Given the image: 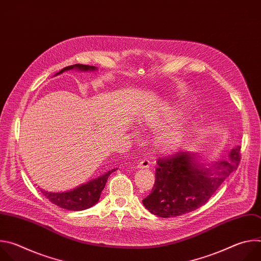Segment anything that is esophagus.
I'll return each instance as SVG.
<instances>
[{
  "instance_id": "obj_1",
  "label": "esophagus",
  "mask_w": 261,
  "mask_h": 261,
  "mask_svg": "<svg viewBox=\"0 0 261 261\" xmlns=\"http://www.w3.org/2000/svg\"><path fill=\"white\" fill-rule=\"evenodd\" d=\"M150 165H151L150 161H148L147 159H142V160H140L138 162L137 167L138 168H148V167H150Z\"/></svg>"
}]
</instances>
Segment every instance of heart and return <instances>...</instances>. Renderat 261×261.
<instances>
[{
    "instance_id": "obj_1",
    "label": "heart",
    "mask_w": 261,
    "mask_h": 261,
    "mask_svg": "<svg viewBox=\"0 0 261 261\" xmlns=\"http://www.w3.org/2000/svg\"><path fill=\"white\" fill-rule=\"evenodd\" d=\"M180 113L174 108H166L158 114L147 115L143 125L152 131H160L155 137L154 147L158 153L170 154L176 152L188 137L190 127L186 121H176Z\"/></svg>"
}]
</instances>
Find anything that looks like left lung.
Listing matches in <instances>:
<instances>
[{
  "label": "left lung",
  "instance_id": "8db88e82",
  "mask_svg": "<svg viewBox=\"0 0 261 261\" xmlns=\"http://www.w3.org/2000/svg\"><path fill=\"white\" fill-rule=\"evenodd\" d=\"M241 146L230 151L228 160L203 162L201 156L180 152L159 159L153 190L142 203L154 215L176 217L197 210L211 198L240 162Z\"/></svg>",
  "mask_w": 261,
  "mask_h": 261
}]
</instances>
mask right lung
I'll list each match as a JSON object with an SVG mask.
<instances>
[{
    "mask_svg": "<svg viewBox=\"0 0 261 261\" xmlns=\"http://www.w3.org/2000/svg\"><path fill=\"white\" fill-rule=\"evenodd\" d=\"M76 69L80 71H95L97 70V67L94 66H89V65H82V64H75V65H71L68 67H65L62 69L60 72H58L55 76L59 75V74H62L65 71L68 70H73ZM116 169H111L107 171L106 173L86 182L83 184L79 187L74 188L69 191L65 192H48L43 189H40L42 194L49 199L53 203L56 205L66 208L69 211H84L87 208L92 207L95 205L101 195L102 190L104 189L106 181L108 176L116 171Z\"/></svg>",
    "mask_w": 261,
    "mask_h": 261,
    "instance_id": "1",
    "label": "right lung"
}]
</instances>
